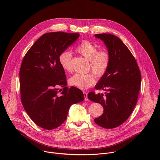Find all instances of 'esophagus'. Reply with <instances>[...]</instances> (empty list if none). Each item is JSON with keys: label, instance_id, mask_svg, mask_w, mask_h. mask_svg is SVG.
Returning a JSON list of instances; mask_svg holds the SVG:
<instances>
[{"label": "esophagus", "instance_id": "1", "mask_svg": "<svg viewBox=\"0 0 160 160\" xmlns=\"http://www.w3.org/2000/svg\"><path fill=\"white\" fill-rule=\"evenodd\" d=\"M84 93V100L85 101H88V93L86 92H83Z\"/></svg>", "mask_w": 160, "mask_h": 160}]
</instances>
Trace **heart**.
I'll return each mask as SVG.
<instances>
[{
  "label": "heart",
  "mask_w": 160,
  "mask_h": 160,
  "mask_svg": "<svg viewBox=\"0 0 160 160\" xmlns=\"http://www.w3.org/2000/svg\"><path fill=\"white\" fill-rule=\"evenodd\" d=\"M76 51L89 61L93 72L98 76H102L107 70L110 63V56L108 52L98 51V47L88 41H82L76 47ZM72 53L68 50L62 52L58 57L60 65L67 72L72 70ZM71 86L82 90H86L95 83V78L91 73H76L69 79Z\"/></svg>",
  "instance_id": "heart-1"
}]
</instances>
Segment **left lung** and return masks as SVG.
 <instances>
[{
	"mask_svg": "<svg viewBox=\"0 0 160 160\" xmlns=\"http://www.w3.org/2000/svg\"><path fill=\"white\" fill-rule=\"evenodd\" d=\"M110 56L106 72L95 85L96 89L107 91L88 94L90 100L101 104L103 113L94 119L98 126L113 129L124 122L137 103L141 84V74L136 60L129 48L117 36L111 34H97Z\"/></svg>",
	"mask_w": 160,
	"mask_h": 160,
	"instance_id": "left-lung-1",
	"label": "left lung"
}]
</instances>
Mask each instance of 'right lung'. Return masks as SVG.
Instances as JSON below:
<instances>
[{"label": "right lung", "instance_id": "obj_1", "mask_svg": "<svg viewBox=\"0 0 160 160\" xmlns=\"http://www.w3.org/2000/svg\"><path fill=\"white\" fill-rule=\"evenodd\" d=\"M79 36L64 32L46 33L23 58L19 74L22 102L30 118L43 129L59 127L66 120L70 107L84 100L80 89L67 87L65 70L58 60L60 54ZM60 87L63 90H59Z\"/></svg>", "mask_w": 160, "mask_h": 160}]
</instances>
